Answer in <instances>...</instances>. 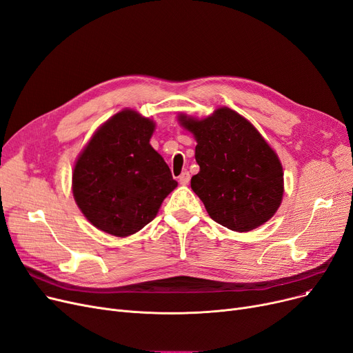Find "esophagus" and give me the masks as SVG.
<instances>
[{"label": "esophagus", "instance_id": "esophagus-1", "mask_svg": "<svg viewBox=\"0 0 353 353\" xmlns=\"http://www.w3.org/2000/svg\"><path fill=\"white\" fill-rule=\"evenodd\" d=\"M179 181H180V185H188V183L190 181V174H189V172H183L180 176H179Z\"/></svg>", "mask_w": 353, "mask_h": 353}]
</instances>
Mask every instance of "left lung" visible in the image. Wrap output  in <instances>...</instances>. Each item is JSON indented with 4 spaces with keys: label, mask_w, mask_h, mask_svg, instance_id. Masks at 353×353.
<instances>
[{
    "label": "left lung",
    "mask_w": 353,
    "mask_h": 353,
    "mask_svg": "<svg viewBox=\"0 0 353 353\" xmlns=\"http://www.w3.org/2000/svg\"><path fill=\"white\" fill-rule=\"evenodd\" d=\"M179 121L197 141L201 172L190 186L209 216L236 232L271 219L283 201V165L251 122L226 106L205 119L180 115Z\"/></svg>",
    "instance_id": "obj_1"
}]
</instances>
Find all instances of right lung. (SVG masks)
<instances>
[{"instance_id":"right-lung-1","label":"right lung","mask_w":353,"mask_h":353,"mask_svg":"<svg viewBox=\"0 0 353 353\" xmlns=\"http://www.w3.org/2000/svg\"><path fill=\"white\" fill-rule=\"evenodd\" d=\"M156 124L132 110L115 114L94 134L76 160L72 190L85 218L114 236L139 232L177 181L150 145Z\"/></svg>"}]
</instances>
